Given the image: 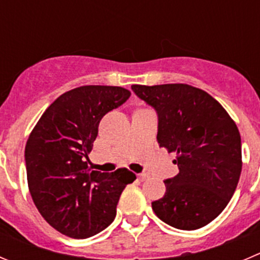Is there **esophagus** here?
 <instances>
[{
    "instance_id": "1",
    "label": "esophagus",
    "mask_w": 260,
    "mask_h": 260,
    "mask_svg": "<svg viewBox=\"0 0 260 260\" xmlns=\"http://www.w3.org/2000/svg\"><path fill=\"white\" fill-rule=\"evenodd\" d=\"M148 179V175L147 174H139L138 175V180L139 181H144V180Z\"/></svg>"
}]
</instances>
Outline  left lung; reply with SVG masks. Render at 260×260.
I'll return each instance as SVG.
<instances>
[{"instance_id": "obj_1", "label": "left lung", "mask_w": 260, "mask_h": 260, "mask_svg": "<svg viewBox=\"0 0 260 260\" xmlns=\"http://www.w3.org/2000/svg\"><path fill=\"white\" fill-rule=\"evenodd\" d=\"M158 116L159 147L176 152L179 174L165 180L163 198L152 208L165 223L197 230L226 208L241 174V138L223 107L187 84L132 85Z\"/></svg>"}]
</instances>
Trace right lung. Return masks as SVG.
Here are the masks:
<instances>
[{"instance_id": "obj_1", "label": "right lung", "mask_w": 260, "mask_h": 260, "mask_svg": "<svg viewBox=\"0 0 260 260\" xmlns=\"http://www.w3.org/2000/svg\"><path fill=\"white\" fill-rule=\"evenodd\" d=\"M130 95L127 89L108 85L66 91L47 108L26 142V176L34 204L66 236L86 239L110 226L121 192L137 179L126 169L91 171L85 160L100 121Z\"/></svg>"}]
</instances>
